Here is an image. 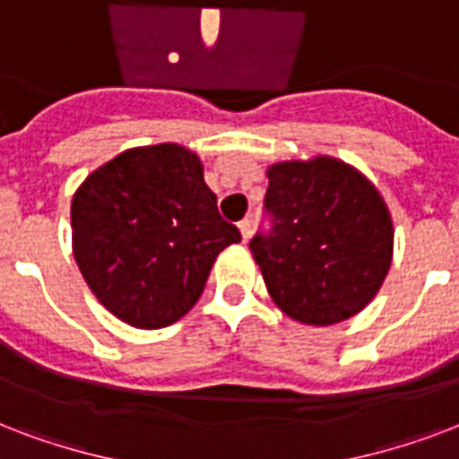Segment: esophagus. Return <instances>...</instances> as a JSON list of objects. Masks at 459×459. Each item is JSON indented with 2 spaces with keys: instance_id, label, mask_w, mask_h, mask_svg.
<instances>
[{
  "instance_id": "1",
  "label": "esophagus",
  "mask_w": 459,
  "mask_h": 459,
  "mask_svg": "<svg viewBox=\"0 0 459 459\" xmlns=\"http://www.w3.org/2000/svg\"><path fill=\"white\" fill-rule=\"evenodd\" d=\"M238 229H240V236H243V240L247 243L252 236V229H255V223H252V219H243V221L238 223Z\"/></svg>"
}]
</instances>
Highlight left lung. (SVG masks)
Here are the masks:
<instances>
[{"instance_id":"8db88e82","label":"left lung","mask_w":459,"mask_h":459,"mask_svg":"<svg viewBox=\"0 0 459 459\" xmlns=\"http://www.w3.org/2000/svg\"><path fill=\"white\" fill-rule=\"evenodd\" d=\"M272 229L250 240L272 300L290 319L331 326L362 312L393 257V221L378 190L338 159L281 161L269 171Z\"/></svg>"}]
</instances>
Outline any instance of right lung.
<instances>
[{"label": "right lung", "instance_id": "obj_1", "mask_svg": "<svg viewBox=\"0 0 459 459\" xmlns=\"http://www.w3.org/2000/svg\"><path fill=\"white\" fill-rule=\"evenodd\" d=\"M74 255L114 316L135 328L178 321L200 300L216 255L240 243L186 147L126 150L75 190Z\"/></svg>", "mask_w": 459, "mask_h": 459}]
</instances>
